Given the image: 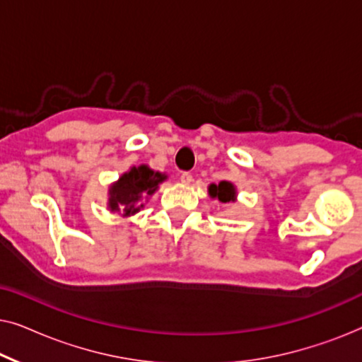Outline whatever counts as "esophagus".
<instances>
[{"label":"esophagus","mask_w":362,"mask_h":362,"mask_svg":"<svg viewBox=\"0 0 362 362\" xmlns=\"http://www.w3.org/2000/svg\"><path fill=\"white\" fill-rule=\"evenodd\" d=\"M180 180H181L182 185H191V182H192V175H191V173H181Z\"/></svg>","instance_id":"34e87169"}]
</instances>
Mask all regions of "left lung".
<instances>
[{"mask_svg": "<svg viewBox=\"0 0 362 362\" xmlns=\"http://www.w3.org/2000/svg\"><path fill=\"white\" fill-rule=\"evenodd\" d=\"M209 196L216 197L221 202H234L237 191L235 186L229 181H221L219 185H211L209 186Z\"/></svg>", "mask_w": 362, "mask_h": 362, "instance_id": "8db88e82", "label": "left lung"}]
</instances>
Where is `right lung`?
Segmentation results:
<instances>
[{
    "mask_svg": "<svg viewBox=\"0 0 362 362\" xmlns=\"http://www.w3.org/2000/svg\"><path fill=\"white\" fill-rule=\"evenodd\" d=\"M165 180L166 175L153 171L146 165L133 166L108 189V209L122 212L123 217L136 214L143 207V197L151 196Z\"/></svg>",
    "mask_w": 362,
    "mask_h": 362,
    "instance_id": "1",
    "label": "right lung"
}]
</instances>
